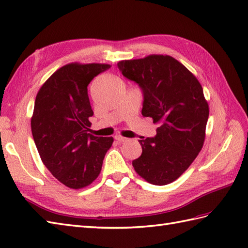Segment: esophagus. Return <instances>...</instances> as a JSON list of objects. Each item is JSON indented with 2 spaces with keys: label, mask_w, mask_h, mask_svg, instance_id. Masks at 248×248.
I'll list each match as a JSON object with an SVG mask.
<instances>
[{
  "label": "esophagus",
  "mask_w": 248,
  "mask_h": 248,
  "mask_svg": "<svg viewBox=\"0 0 248 248\" xmlns=\"http://www.w3.org/2000/svg\"><path fill=\"white\" fill-rule=\"evenodd\" d=\"M115 140H118V141H121V143H123V141H125L128 139L127 138H124V136H120V135H116L115 136Z\"/></svg>",
  "instance_id": "obj_1"
}]
</instances>
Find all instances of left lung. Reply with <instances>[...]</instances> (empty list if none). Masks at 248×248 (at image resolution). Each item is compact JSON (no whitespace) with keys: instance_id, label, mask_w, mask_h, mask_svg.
<instances>
[{"instance_id":"left-lung-1","label":"left lung","mask_w":248,"mask_h":248,"mask_svg":"<svg viewBox=\"0 0 248 248\" xmlns=\"http://www.w3.org/2000/svg\"><path fill=\"white\" fill-rule=\"evenodd\" d=\"M117 66L143 93L141 115L160 124L154 138L139 140L143 152L132 165L146 181L165 186L180 177L202 148L209 117L202 87L168 55L121 61Z\"/></svg>"}]
</instances>
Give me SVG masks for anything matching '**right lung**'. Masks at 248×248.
Wrapping results in <instances>:
<instances>
[{
    "instance_id": "add662e5",
    "label": "right lung",
    "mask_w": 248,
    "mask_h": 248,
    "mask_svg": "<svg viewBox=\"0 0 248 248\" xmlns=\"http://www.w3.org/2000/svg\"><path fill=\"white\" fill-rule=\"evenodd\" d=\"M107 64H69L55 71L36 96L31 134L45 166L70 188L89 186L101 171L113 138L88 132L93 112L87 86Z\"/></svg>"
}]
</instances>
